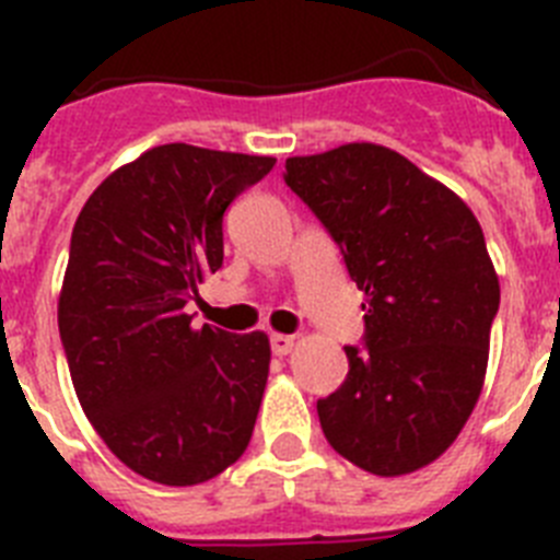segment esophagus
I'll list each match as a JSON object with an SVG mask.
<instances>
[{
  "instance_id": "obj_1",
  "label": "esophagus",
  "mask_w": 560,
  "mask_h": 560,
  "mask_svg": "<svg viewBox=\"0 0 560 560\" xmlns=\"http://www.w3.org/2000/svg\"><path fill=\"white\" fill-rule=\"evenodd\" d=\"M294 350V336L289 334H271V353L289 355Z\"/></svg>"
}]
</instances>
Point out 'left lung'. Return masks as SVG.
Masks as SVG:
<instances>
[{"instance_id":"8db88e82","label":"left lung","mask_w":560,"mask_h":560,"mask_svg":"<svg viewBox=\"0 0 560 560\" xmlns=\"http://www.w3.org/2000/svg\"><path fill=\"white\" fill-rule=\"evenodd\" d=\"M285 185L323 221L364 291V348L316 400L341 457L375 477L434 463L482 393L499 311L479 221L457 192L373 142L285 160Z\"/></svg>"}]
</instances>
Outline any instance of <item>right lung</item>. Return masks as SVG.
Segmentation results:
<instances>
[{
    "label": "right lung",
    "mask_w": 560,
    "mask_h": 560,
    "mask_svg": "<svg viewBox=\"0 0 560 560\" xmlns=\"http://www.w3.org/2000/svg\"><path fill=\"white\" fill-rule=\"evenodd\" d=\"M275 162L151 148L103 179L75 221L58 300L69 375L103 443L151 482H207L249 446L269 336L196 330L185 305L224 264L226 207Z\"/></svg>",
    "instance_id": "right-lung-1"
}]
</instances>
